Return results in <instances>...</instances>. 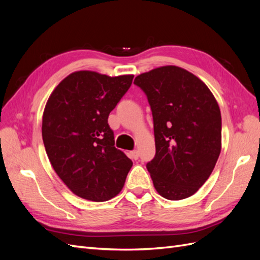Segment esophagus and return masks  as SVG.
<instances>
[{
	"mask_svg": "<svg viewBox=\"0 0 260 260\" xmlns=\"http://www.w3.org/2000/svg\"><path fill=\"white\" fill-rule=\"evenodd\" d=\"M130 156H131V158H132V159L137 160V159L139 158V152L137 151V149H135V151L130 152Z\"/></svg>",
	"mask_w": 260,
	"mask_h": 260,
	"instance_id": "1",
	"label": "esophagus"
}]
</instances>
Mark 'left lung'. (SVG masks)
Wrapping results in <instances>:
<instances>
[{
	"instance_id": "obj_1",
	"label": "left lung",
	"mask_w": 260,
	"mask_h": 260,
	"mask_svg": "<svg viewBox=\"0 0 260 260\" xmlns=\"http://www.w3.org/2000/svg\"><path fill=\"white\" fill-rule=\"evenodd\" d=\"M154 120L156 154L146 165L162 198L180 201L200 190L221 152V113L199 77L174 65L136 77Z\"/></svg>"
}]
</instances>
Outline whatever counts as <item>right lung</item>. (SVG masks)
<instances>
[{
	"mask_svg": "<svg viewBox=\"0 0 260 260\" xmlns=\"http://www.w3.org/2000/svg\"><path fill=\"white\" fill-rule=\"evenodd\" d=\"M133 75L79 70L64 78L46 102L42 139L53 169L77 196L105 202L119 194L132 161L117 149L108 115Z\"/></svg>",
	"mask_w": 260,
	"mask_h": 260,
	"instance_id": "right-lung-1",
	"label": "right lung"
}]
</instances>
